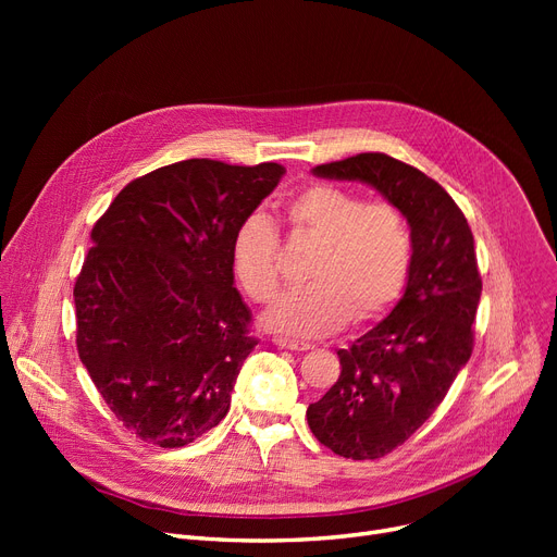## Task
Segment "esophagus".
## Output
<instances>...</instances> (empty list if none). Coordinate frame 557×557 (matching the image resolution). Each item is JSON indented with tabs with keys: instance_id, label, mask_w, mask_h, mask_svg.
<instances>
[{
	"instance_id": "obj_1",
	"label": "esophagus",
	"mask_w": 557,
	"mask_h": 557,
	"mask_svg": "<svg viewBox=\"0 0 557 557\" xmlns=\"http://www.w3.org/2000/svg\"><path fill=\"white\" fill-rule=\"evenodd\" d=\"M273 343L277 347H284V349H294V352H307V349H311L309 343L294 341V338H284V336H273Z\"/></svg>"
}]
</instances>
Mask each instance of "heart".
<instances>
[{
	"label": "heart",
	"instance_id": "heart-1",
	"mask_svg": "<svg viewBox=\"0 0 557 557\" xmlns=\"http://www.w3.org/2000/svg\"><path fill=\"white\" fill-rule=\"evenodd\" d=\"M286 216L298 234L313 239L307 284L288 290L267 313L271 330L294 336H323L349 318L370 323L401 296L413 263V237L406 216L391 202L318 183L294 196ZM234 277L257 302L280 290V237L263 214H248L230 242Z\"/></svg>",
	"mask_w": 557,
	"mask_h": 557
}]
</instances>
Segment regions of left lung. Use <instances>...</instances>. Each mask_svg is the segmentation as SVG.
Segmentation results:
<instances>
[{
  "mask_svg": "<svg viewBox=\"0 0 557 557\" xmlns=\"http://www.w3.org/2000/svg\"><path fill=\"white\" fill-rule=\"evenodd\" d=\"M374 187L406 216L413 263L393 311L347 349L336 384L309 404L311 433L334 454L374 460L404 445L470 361L481 273L472 230L454 198L420 169L359 153L313 169Z\"/></svg>",
  "mask_w": 557,
  "mask_h": 557,
  "instance_id": "1",
  "label": "left lung"
}]
</instances>
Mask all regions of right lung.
Returning <instances> with one entry per match:
<instances>
[{
	"instance_id": "1",
	"label": "right lung",
	"mask_w": 557,
	"mask_h": 557,
	"mask_svg": "<svg viewBox=\"0 0 557 557\" xmlns=\"http://www.w3.org/2000/svg\"><path fill=\"white\" fill-rule=\"evenodd\" d=\"M284 166L194 158L128 183L92 227L74 284L76 347L139 441L185 447L230 411L252 352L230 242Z\"/></svg>"
}]
</instances>
